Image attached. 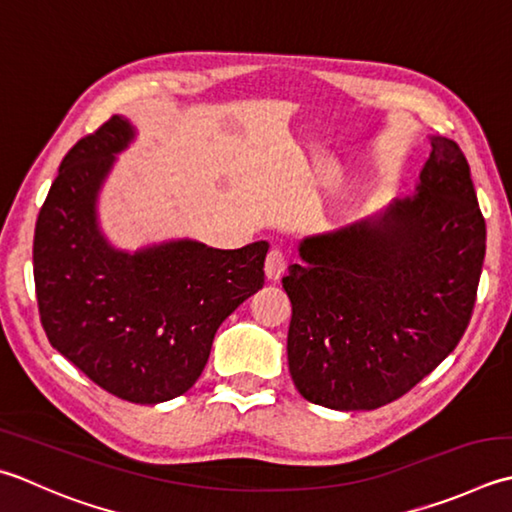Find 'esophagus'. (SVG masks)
Listing matches in <instances>:
<instances>
[{"instance_id":"obj_1","label":"esophagus","mask_w":512,"mask_h":512,"mask_svg":"<svg viewBox=\"0 0 512 512\" xmlns=\"http://www.w3.org/2000/svg\"><path fill=\"white\" fill-rule=\"evenodd\" d=\"M284 270H286V259H284L282 250H277V248L268 250L266 262H264V273L270 282H277V279L284 275Z\"/></svg>"}]
</instances>
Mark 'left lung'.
I'll return each mask as SVG.
<instances>
[{"mask_svg": "<svg viewBox=\"0 0 512 512\" xmlns=\"http://www.w3.org/2000/svg\"><path fill=\"white\" fill-rule=\"evenodd\" d=\"M415 197L299 244L282 286L299 395L335 410L395 402L453 353L473 317L486 222L470 166L433 137Z\"/></svg>", "mask_w": 512, "mask_h": 512, "instance_id": "left-lung-1", "label": "left lung"}]
</instances>
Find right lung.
I'll return each mask as SVG.
<instances>
[{
    "label": "right lung",
    "mask_w": 512,
    "mask_h": 512,
    "mask_svg": "<svg viewBox=\"0 0 512 512\" xmlns=\"http://www.w3.org/2000/svg\"><path fill=\"white\" fill-rule=\"evenodd\" d=\"M130 137L113 115L68 150L35 224L33 275L50 346L106 393L159 404L197 382L217 328L264 286L268 244L110 248L95 197Z\"/></svg>",
    "instance_id": "right-lung-1"
}]
</instances>
